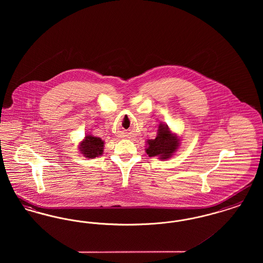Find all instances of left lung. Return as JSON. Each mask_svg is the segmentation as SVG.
<instances>
[{
  "label": "left lung",
  "instance_id": "obj_1",
  "mask_svg": "<svg viewBox=\"0 0 263 263\" xmlns=\"http://www.w3.org/2000/svg\"><path fill=\"white\" fill-rule=\"evenodd\" d=\"M147 145L146 153L149 157H158L161 160H166L177 150L179 139L176 134L172 133L168 126L160 124L157 137L148 140Z\"/></svg>",
  "mask_w": 263,
  "mask_h": 263
}]
</instances>
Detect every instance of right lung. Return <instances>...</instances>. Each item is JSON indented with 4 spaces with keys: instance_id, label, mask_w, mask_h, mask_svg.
Returning a JSON list of instances; mask_svg holds the SVG:
<instances>
[{
    "instance_id": "1",
    "label": "right lung",
    "mask_w": 263,
    "mask_h": 263,
    "mask_svg": "<svg viewBox=\"0 0 263 263\" xmlns=\"http://www.w3.org/2000/svg\"><path fill=\"white\" fill-rule=\"evenodd\" d=\"M103 144L104 142L100 138L93 135H86L85 139L81 142L79 149L86 158L93 159L102 155Z\"/></svg>"
}]
</instances>
